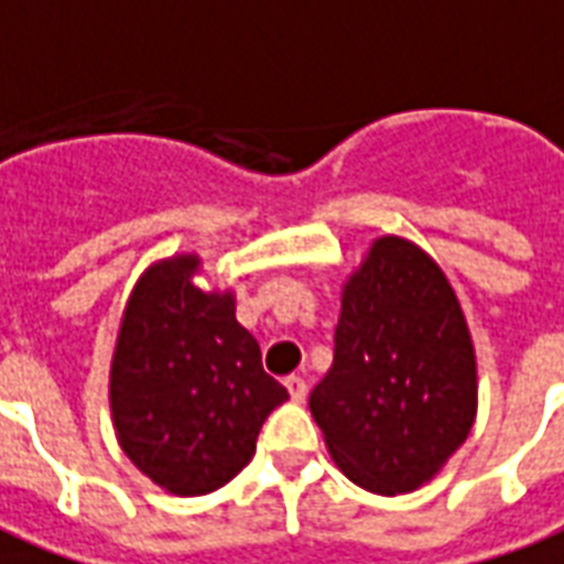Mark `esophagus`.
<instances>
[{"mask_svg": "<svg viewBox=\"0 0 564 564\" xmlns=\"http://www.w3.org/2000/svg\"><path fill=\"white\" fill-rule=\"evenodd\" d=\"M286 391H290V400L293 403H304V398H307V382H304L302 377H286Z\"/></svg>", "mask_w": 564, "mask_h": 564, "instance_id": "1", "label": "esophagus"}]
</instances>
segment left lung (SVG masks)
Wrapping results in <instances>:
<instances>
[{
    "instance_id": "left-lung-1",
    "label": "left lung",
    "mask_w": 564,
    "mask_h": 564,
    "mask_svg": "<svg viewBox=\"0 0 564 564\" xmlns=\"http://www.w3.org/2000/svg\"><path fill=\"white\" fill-rule=\"evenodd\" d=\"M307 406L340 473L379 496L419 490L466 442L478 412L473 335L415 241L379 236L346 278L335 361Z\"/></svg>"
}]
</instances>
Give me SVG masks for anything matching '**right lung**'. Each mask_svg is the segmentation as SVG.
Masks as SVG:
<instances>
[{"label":"right lung","mask_w":564,"mask_h":564,"mask_svg":"<svg viewBox=\"0 0 564 564\" xmlns=\"http://www.w3.org/2000/svg\"><path fill=\"white\" fill-rule=\"evenodd\" d=\"M197 253L137 278L110 361V412L128 460L173 496H206L245 469L262 421L290 398L262 370L232 290L197 286Z\"/></svg>","instance_id":"obj_1"}]
</instances>
